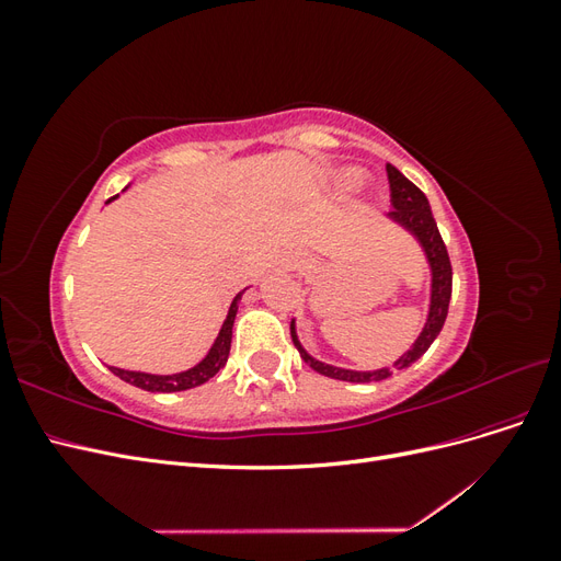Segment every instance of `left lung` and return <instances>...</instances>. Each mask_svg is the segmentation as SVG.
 <instances>
[{
    "label": "left lung",
    "instance_id": "left-lung-1",
    "mask_svg": "<svg viewBox=\"0 0 561 561\" xmlns=\"http://www.w3.org/2000/svg\"><path fill=\"white\" fill-rule=\"evenodd\" d=\"M386 175H388V186H390V203H393V210H390V217L400 222L404 229H410L419 243L426 250V257L431 262L433 268V290H431V311H428V320L426 328L419 334V339L414 342V346L407 351L404 355L396 360L393 367H383L377 371H353V369H342V367H332L320 363L316 358L301 348L299 339L295 334V322L290 325V334L293 342L301 355V360L307 363L311 369H316L318 375L330 377V379H339V381H353V383H367V381H381L393 375V369H404L410 367L412 363H416L423 353L431 348V344L435 342V336L439 334L445 325V318L449 311V299H451V262L447 254V245L439 236V229L435 225V217L431 213L428 198L423 194L414 182L407 180L396 165L386 163Z\"/></svg>",
    "mask_w": 561,
    "mask_h": 561
}]
</instances>
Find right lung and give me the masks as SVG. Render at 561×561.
Segmentation results:
<instances>
[{"label":"right lung","instance_id":"1","mask_svg":"<svg viewBox=\"0 0 561 561\" xmlns=\"http://www.w3.org/2000/svg\"><path fill=\"white\" fill-rule=\"evenodd\" d=\"M116 198V196H112ZM110 198V201H112ZM239 293L233 297L231 307H229V316L225 320L222 330H219L213 348L208 351L206 358H203L196 367L180 371V375H171V377H159V375H145V371H128V369H118V367H110L118 379H124L130 386H138L142 390H151V393H175V390H186L206 383L208 379H213L219 369L227 365L229 358V348H231V328H233V318L236 311H239V301H241Z\"/></svg>","mask_w":561,"mask_h":561}]
</instances>
